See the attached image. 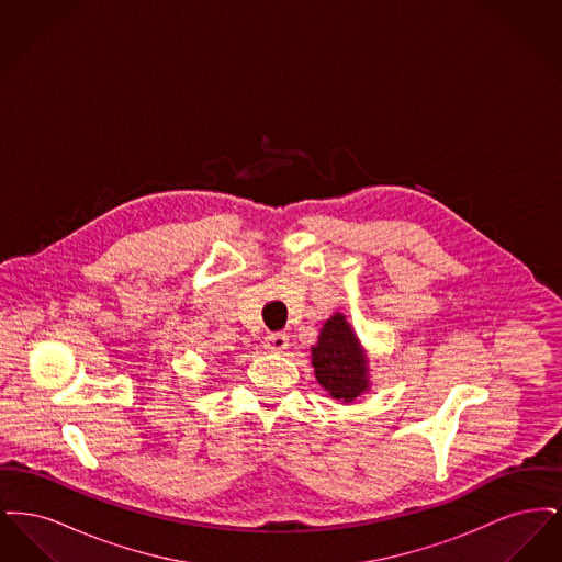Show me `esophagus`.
Wrapping results in <instances>:
<instances>
[{
    "label": "esophagus",
    "instance_id": "1",
    "mask_svg": "<svg viewBox=\"0 0 562 562\" xmlns=\"http://www.w3.org/2000/svg\"><path fill=\"white\" fill-rule=\"evenodd\" d=\"M289 344H291L289 335L273 333V335H269L268 339H266V349L273 351V353H282V351L289 349Z\"/></svg>",
    "mask_w": 562,
    "mask_h": 562
}]
</instances>
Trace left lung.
<instances>
[{"mask_svg": "<svg viewBox=\"0 0 562 562\" xmlns=\"http://www.w3.org/2000/svg\"><path fill=\"white\" fill-rule=\"evenodd\" d=\"M312 364L318 383L335 401L353 402L371 385L367 353L344 314L324 322L312 348Z\"/></svg>", "mask_w": 562, "mask_h": 562, "instance_id": "1", "label": "left lung"}]
</instances>
